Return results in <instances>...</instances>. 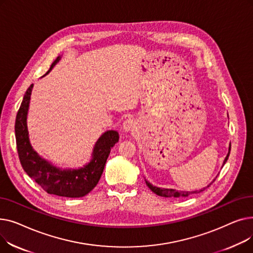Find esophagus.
Returning a JSON list of instances; mask_svg holds the SVG:
<instances>
[{"mask_svg": "<svg viewBox=\"0 0 253 253\" xmlns=\"http://www.w3.org/2000/svg\"><path fill=\"white\" fill-rule=\"evenodd\" d=\"M123 129L125 132H133L136 129V122L132 119L126 120L123 124Z\"/></svg>", "mask_w": 253, "mask_h": 253, "instance_id": "34e87169", "label": "esophagus"}]
</instances>
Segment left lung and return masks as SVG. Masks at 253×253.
Here are the masks:
<instances>
[{
	"mask_svg": "<svg viewBox=\"0 0 253 253\" xmlns=\"http://www.w3.org/2000/svg\"><path fill=\"white\" fill-rule=\"evenodd\" d=\"M230 151H231V144H230V147H229V152H228L227 156H225L224 160H223L222 166L225 164V162H227V160H228L229 155H230ZM216 177H217V176H216ZM216 177H215V178H216ZM215 178H214L213 180H212V181L207 185V187H209V185L215 180ZM145 183H147V185L150 188V190H151L152 192H154L156 195L161 196V197H165V198H170V197H174V198H178V197H188V196H190V195H192V194H198V193H200V192H202L203 190H205V189L207 188V187H206V188H203V189H201L200 191H176V190H174V189L158 188V187H156V185H153L152 183H150L148 180H145Z\"/></svg>",
	"mask_w": 253,
	"mask_h": 253,
	"instance_id": "obj_1",
	"label": "left lung"
}]
</instances>
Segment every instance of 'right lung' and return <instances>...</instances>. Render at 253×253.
<instances>
[{
  "mask_svg": "<svg viewBox=\"0 0 253 253\" xmlns=\"http://www.w3.org/2000/svg\"><path fill=\"white\" fill-rule=\"evenodd\" d=\"M58 56L46 73L48 75L60 60ZM44 75L43 77H45ZM34 84L26 90L16 116L15 137L23 170L48 194L68 198L84 197L96 187L111 149L119 141L116 130L103 132L93 147L88 163L79 168H60L40 156L33 148L28 129V114Z\"/></svg>",
  "mask_w": 253,
  "mask_h": 253,
  "instance_id": "obj_1",
  "label": "right lung"
}]
</instances>
